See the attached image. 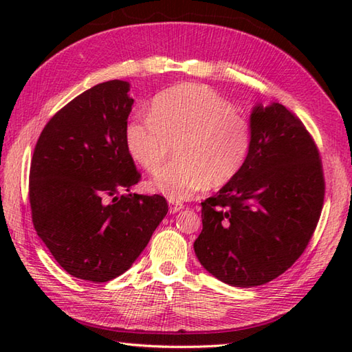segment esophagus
<instances>
[{
    "label": "esophagus",
    "mask_w": 352,
    "mask_h": 352,
    "mask_svg": "<svg viewBox=\"0 0 352 352\" xmlns=\"http://www.w3.org/2000/svg\"><path fill=\"white\" fill-rule=\"evenodd\" d=\"M168 203H169V212H170V213H177V212H180L182 208H183V204L178 203V201L169 199Z\"/></svg>",
    "instance_id": "obj_1"
}]
</instances>
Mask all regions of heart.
<instances>
[{"mask_svg":"<svg viewBox=\"0 0 352 352\" xmlns=\"http://www.w3.org/2000/svg\"><path fill=\"white\" fill-rule=\"evenodd\" d=\"M129 153L145 170H159L177 144V162L157 174L151 188L172 201L222 188L241 174L251 153L248 119L210 87L186 83L157 95L149 116L125 126Z\"/></svg>","mask_w":352,"mask_h":352,"instance_id":"heart-1","label":"heart"}]
</instances>
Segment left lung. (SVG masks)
Instances as JSON below:
<instances>
[{
    "label": "left lung",
    "mask_w": 352,
    "mask_h": 352,
    "mask_svg": "<svg viewBox=\"0 0 352 352\" xmlns=\"http://www.w3.org/2000/svg\"><path fill=\"white\" fill-rule=\"evenodd\" d=\"M250 125L248 162L201 203L203 231L193 243L206 271L234 287L272 281L300 258L325 193L315 142L290 110L257 102Z\"/></svg>",
    "instance_id": "1"
}]
</instances>
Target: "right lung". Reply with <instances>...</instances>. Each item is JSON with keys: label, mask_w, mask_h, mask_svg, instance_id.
Instances as JSON below:
<instances>
[{"label": "right lung", "mask_w": 352, "mask_h": 352, "mask_svg": "<svg viewBox=\"0 0 352 352\" xmlns=\"http://www.w3.org/2000/svg\"><path fill=\"white\" fill-rule=\"evenodd\" d=\"M129 92L122 80L91 87L50 119L34 148V228L80 280L106 283L129 271L168 213L163 197L130 192L140 174L125 144Z\"/></svg>", "instance_id": "right-lung-1"}]
</instances>
